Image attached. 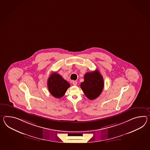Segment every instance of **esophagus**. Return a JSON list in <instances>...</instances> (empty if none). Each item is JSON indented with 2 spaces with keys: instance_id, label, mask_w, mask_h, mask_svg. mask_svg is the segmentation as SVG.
Returning a JSON list of instances; mask_svg holds the SVG:
<instances>
[{
  "instance_id": "esophagus-1",
  "label": "esophagus",
  "mask_w": 150,
  "mask_h": 150,
  "mask_svg": "<svg viewBox=\"0 0 150 150\" xmlns=\"http://www.w3.org/2000/svg\"><path fill=\"white\" fill-rule=\"evenodd\" d=\"M73 84L74 86H76L77 84V81H73Z\"/></svg>"
}]
</instances>
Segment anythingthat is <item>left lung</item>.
Segmentation results:
<instances>
[{
    "mask_svg": "<svg viewBox=\"0 0 150 150\" xmlns=\"http://www.w3.org/2000/svg\"><path fill=\"white\" fill-rule=\"evenodd\" d=\"M81 88L84 94L90 100L96 99L102 92L104 82L103 77L98 70L85 74L84 81L81 82Z\"/></svg>",
    "mask_w": 150,
    "mask_h": 150,
    "instance_id": "obj_1",
    "label": "left lung"
}]
</instances>
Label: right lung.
Listing matches in <instances>:
<instances>
[{
  "label": "right lung",
  "mask_w": 150,
  "mask_h": 150,
  "mask_svg": "<svg viewBox=\"0 0 150 150\" xmlns=\"http://www.w3.org/2000/svg\"><path fill=\"white\" fill-rule=\"evenodd\" d=\"M48 89L51 95L56 98H62L70 87L69 83L59 74L52 73L48 80Z\"/></svg>",
  "instance_id": "add662e5"
}]
</instances>
